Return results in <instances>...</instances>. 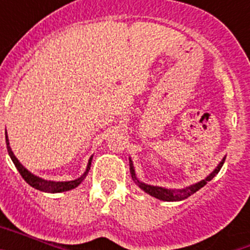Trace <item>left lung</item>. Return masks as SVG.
Here are the masks:
<instances>
[{
    "mask_svg": "<svg viewBox=\"0 0 250 250\" xmlns=\"http://www.w3.org/2000/svg\"><path fill=\"white\" fill-rule=\"evenodd\" d=\"M224 161H225V158L220 161V164L216 167V169L214 170L213 173H211L209 176H207L204 180H202L200 183H196V184L191 185V187L185 188V189H179V190L165 189V188H160V187H152V185H146V184H144V183H140L138 179H136L135 173H134V167H132L131 160H130V171H131L132 179H134V180H136V183H138L139 187H140L144 191H146L147 194H150V195H152V196H155V198H158V199H160V200H164V202H176V200L187 199V198H189L191 194H194L195 191L199 190L200 188L204 187L208 182H210L211 179H213L216 174L219 173V170L222 169L223 164H224Z\"/></svg>",
    "mask_w": 250,
    "mask_h": 250,
    "instance_id": "1",
    "label": "left lung"
}]
</instances>
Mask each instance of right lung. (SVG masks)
<instances>
[{
  "label": "right lung",
  "instance_id": "obj_1",
  "mask_svg": "<svg viewBox=\"0 0 250 250\" xmlns=\"http://www.w3.org/2000/svg\"><path fill=\"white\" fill-rule=\"evenodd\" d=\"M6 144H7L8 154H10L11 159H12L13 164H15V167H17V170H19V173L21 174L22 178L25 179V182L27 183V184H30L32 188L37 189V190L45 191V193H61V191L71 190V189L76 188L77 185L83 182V178H85L86 174H87V171L90 170V167H91V159H90L89 165H87V169H86L85 174H83L81 178L76 179V180H71V182H50V180H43V179L37 178V176H35L34 174H31L28 170H26L25 167H22L21 163L17 160L16 156L13 155L12 150H11L10 147V143H8L7 135H6Z\"/></svg>",
  "mask_w": 250,
  "mask_h": 250
}]
</instances>
